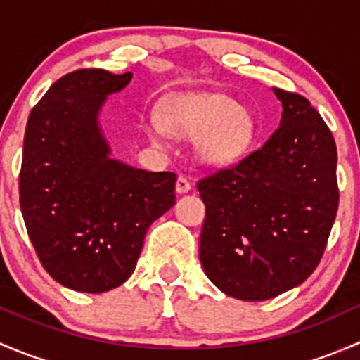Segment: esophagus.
Instances as JSON below:
<instances>
[{
  "mask_svg": "<svg viewBox=\"0 0 360 360\" xmlns=\"http://www.w3.org/2000/svg\"><path fill=\"white\" fill-rule=\"evenodd\" d=\"M190 190H191L190 181H188L184 176L177 177V181H176V191H177V193L183 195V193H188Z\"/></svg>",
  "mask_w": 360,
  "mask_h": 360,
  "instance_id": "esophagus-1",
  "label": "esophagus"
}]
</instances>
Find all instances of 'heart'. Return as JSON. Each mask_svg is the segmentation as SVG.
Returning a JSON list of instances; mask_svg holds the SVG:
<instances>
[{"label":"heart","instance_id":"heart-1","mask_svg":"<svg viewBox=\"0 0 360 360\" xmlns=\"http://www.w3.org/2000/svg\"><path fill=\"white\" fill-rule=\"evenodd\" d=\"M143 129L158 148H167L169 132L195 139V153L212 167H230L248 155L256 123L237 101L223 94H186L167 101L160 115H148Z\"/></svg>","mask_w":360,"mask_h":360}]
</instances>
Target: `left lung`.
Here are the masks:
<instances>
[{
    "label": "left lung",
    "mask_w": 360,
    "mask_h": 360,
    "mask_svg": "<svg viewBox=\"0 0 360 360\" xmlns=\"http://www.w3.org/2000/svg\"><path fill=\"white\" fill-rule=\"evenodd\" d=\"M274 94L282 118L263 148L197 184L205 203L203 271L242 301L303 284L324 254L338 210L331 130L304 97Z\"/></svg>",
    "instance_id": "8db88e82"
}]
</instances>
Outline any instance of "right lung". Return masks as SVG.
<instances>
[{
  "label": "right lung",
  "mask_w": 360,
  "mask_h": 360,
  "mask_svg": "<svg viewBox=\"0 0 360 360\" xmlns=\"http://www.w3.org/2000/svg\"><path fill=\"white\" fill-rule=\"evenodd\" d=\"M132 72L78 69L29 115L19 193L27 235L46 274L79 292H106L132 275L153 221L176 203L174 172L112 158L101 125Z\"/></svg>",
  "instance_id": "1"
}]
</instances>
